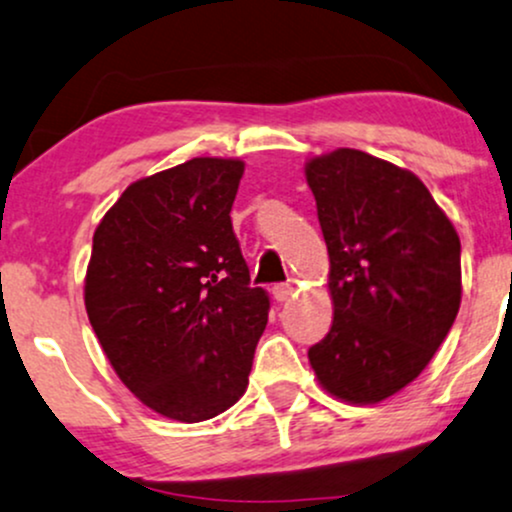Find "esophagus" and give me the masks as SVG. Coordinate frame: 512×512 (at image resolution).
Returning a JSON list of instances; mask_svg holds the SVG:
<instances>
[{
  "mask_svg": "<svg viewBox=\"0 0 512 512\" xmlns=\"http://www.w3.org/2000/svg\"><path fill=\"white\" fill-rule=\"evenodd\" d=\"M272 293H274L276 301L284 303V301H289V298L293 296V286L291 284H276L274 289H272Z\"/></svg>",
  "mask_w": 512,
  "mask_h": 512,
  "instance_id": "esophagus-1",
  "label": "esophagus"
}]
</instances>
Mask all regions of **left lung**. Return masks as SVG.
<instances>
[{
	"label": "left lung",
	"instance_id": "8db88e82",
	"mask_svg": "<svg viewBox=\"0 0 512 512\" xmlns=\"http://www.w3.org/2000/svg\"><path fill=\"white\" fill-rule=\"evenodd\" d=\"M330 252L334 320L308 358L330 395L378 404L448 337L462 298L460 236L409 170L356 149L305 163Z\"/></svg>",
	"mask_w": 512,
	"mask_h": 512
}]
</instances>
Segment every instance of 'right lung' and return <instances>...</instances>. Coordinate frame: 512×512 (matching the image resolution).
I'll list each match as a JSON object with an SVG mask.
<instances>
[{"label": "right lung", "mask_w": 512, "mask_h": 512, "mask_svg": "<svg viewBox=\"0 0 512 512\" xmlns=\"http://www.w3.org/2000/svg\"><path fill=\"white\" fill-rule=\"evenodd\" d=\"M245 163L192 158L127 187L93 233L84 303L117 378L197 424L243 397L269 296L252 289L231 207Z\"/></svg>", "instance_id": "obj_1"}]
</instances>
